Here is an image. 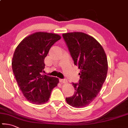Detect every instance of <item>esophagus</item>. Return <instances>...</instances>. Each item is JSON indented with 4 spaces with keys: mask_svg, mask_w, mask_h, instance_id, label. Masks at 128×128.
Masks as SVG:
<instances>
[{
    "mask_svg": "<svg viewBox=\"0 0 128 128\" xmlns=\"http://www.w3.org/2000/svg\"><path fill=\"white\" fill-rule=\"evenodd\" d=\"M59 82L62 83H66L67 80L66 79H59Z\"/></svg>",
    "mask_w": 128,
    "mask_h": 128,
    "instance_id": "34e87169",
    "label": "esophagus"
}]
</instances>
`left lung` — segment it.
I'll return each instance as SVG.
<instances>
[{
    "instance_id": "obj_1",
    "label": "left lung",
    "mask_w": 128,
    "mask_h": 128,
    "mask_svg": "<svg viewBox=\"0 0 128 128\" xmlns=\"http://www.w3.org/2000/svg\"><path fill=\"white\" fill-rule=\"evenodd\" d=\"M62 37L74 64L80 69L79 83H72L74 94L66 98V101L74 108H84L94 101L106 78L108 63L106 53L96 39L83 32L63 34Z\"/></svg>"
}]
</instances>
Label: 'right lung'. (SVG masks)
<instances>
[{"label":"right lung","instance_id":"1","mask_svg":"<svg viewBox=\"0 0 128 128\" xmlns=\"http://www.w3.org/2000/svg\"><path fill=\"white\" fill-rule=\"evenodd\" d=\"M61 36L58 34L38 32L25 38L16 48L12 62L18 86L30 102L41 104L48 102L59 79L42 75L44 59L50 48Z\"/></svg>","mask_w":128,"mask_h":128}]
</instances>
